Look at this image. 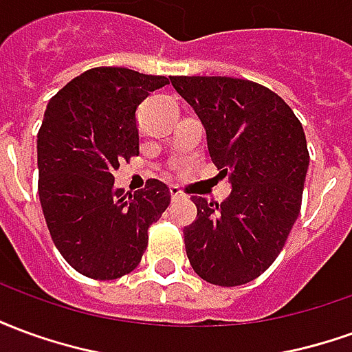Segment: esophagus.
Masks as SVG:
<instances>
[{
	"mask_svg": "<svg viewBox=\"0 0 352 352\" xmlns=\"http://www.w3.org/2000/svg\"><path fill=\"white\" fill-rule=\"evenodd\" d=\"M169 194H171V199H173V201L184 198V194L181 190H179L177 186H171V188H169Z\"/></svg>",
	"mask_w": 352,
	"mask_h": 352,
	"instance_id": "obj_1",
	"label": "esophagus"
}]
</instances>
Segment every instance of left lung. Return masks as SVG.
Masks as SVG:
<instances>
[{"label": "left lung", "mask_w": 352, "mask_h": 352, "mask_svg": "<svg viewBox=\"0 0 352 352\" xmlns=\"http://www.w3.org/2000/svg\"><path fill=\"white\" fill-rule=\"evenodd\" d=\"M206 128L209 156L228 175L221 204L194 196L186 256L201 279L237 287L273 264L294 226L309 153L294 111L270 88L232 77H171Z\"/></svg>", "instance_id": "left-lung-1"}]
</instances>
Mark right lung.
<instances>
[{
  "label": "right lung",
  "mask_w": 352,
  "mask_h": 352,
  "mask_svg": "<svg viewBox=\"0 0 352 352\" xmlns=\"http://www.w3.org/2000/svg\"><path fill=\"white\" fill-rule=\"evenodd\" d=\"M168 77L94 67L49 101L37 133L39 201L65 262L87 277L118 279L135 270L146 230L169 206V188H115L120 162L139 154L135 111Z\"/></svg>",
  "instance_id": "1"
}]
</instances>
